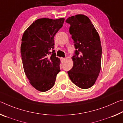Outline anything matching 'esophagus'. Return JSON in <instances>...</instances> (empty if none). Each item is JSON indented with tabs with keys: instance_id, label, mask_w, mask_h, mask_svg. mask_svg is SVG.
<instances>
[{
	"instance_id": "obj_1",
	"label": "esophagus",
	"mask_w": 123,
	"mask_h": 123,
	"mask_svg": "<svg viewBox=\"0 0 123 123\" xmlns=\"http://www.w3.org/2000/svg\"><path fill=\"white\" fill-rule=\"evenodd\" d=\"M61 60L62 61H64L65 60V58H63V57H61Z\"/></svg>"
}]
</instances>
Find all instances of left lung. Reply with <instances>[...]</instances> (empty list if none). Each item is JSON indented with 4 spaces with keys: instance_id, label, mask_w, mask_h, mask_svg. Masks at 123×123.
<instances>
[{
    "instance_id": "8db88e82",
    "label": "left lung",
    "mask_w": 123,
    "mask_h": 123,
    "mask_svg": "<svg viewBox=\"0 0 123 123\" xmlns=\"http://www.w3.org/2000/svg\"><path fill=\"white\" fill-rule=\"evenodd\" d=\"M69 33L75 49L73 66L67 72L70 79L80 88L86 89L94 84L101 67L102 47L100 36L88 17L76 15L68 17Z\"/></svg>"
}]
</instances>
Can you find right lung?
<instances>
[{
    "instance_id": "add662e5",
    "label": "right lung",
    "mask_w": 123,
    "mask_h": 123,
    "mask_svg": "<svg viewBox=\"0 0 123 123\" xmlns=\"http://www.w3.org/2000/svg\"><path fill=\"white\" fill-rule=\"evenodd\" d=\"M64 21V18L38 19L23 34L21 54L25 73L32 86L42 92L53 87L60 71L54 38Z\"/></svg>"
}]
</instances>
